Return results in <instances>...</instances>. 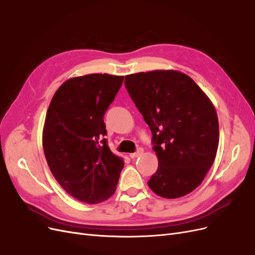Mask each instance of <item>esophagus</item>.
Segmentation results:
<instances>
[{"mask_svg": "<svg viewBox=\"0 0 255 255\" xmlns=\"http://www.w3.org/2000/svg\"><path fill=\"white\" fill-rule=\"evenodd\" d=\"M142 153H143V150H142L141 148H139V149H137V151H136V152H134V153H130V154H129V157H130V158L138 157V156H140Z\"/></svg>", "mask_w": 255, "mask_h": 255, "instance_id": "esophagus-1", "label": "esophagus"}]
</instances>
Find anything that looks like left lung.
Returning <instances> with one entry per match:
<instances>
[{
	"label": "left lung",
	"instance_id": "8db88e82",
	"mask_svg": "<svg viewBox=\"0 0 255 255\" xmlns=\"http://www.w3.org/2000/svg\"><path fill=\"white\" fill-rule=\"evenodd\" d=\"M125 84L151 129L158 158L149 187L167 199L186 196L202 183L217 153L213 103L194 80L175 70L129 74Z\"/></svg>",
	"mask_w": 255,
	"mask_h": 255
}]
</instances>
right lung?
<instances>
[{
  "instance_id": "add662e5",
  "label": "right lung",
  "mask_w": 255,
  "mask_h": 255,
  "mask_svg": "<svg viewBox=\"0 0 255 255\" xmlns=\"http://www.w3.org/2000/svg\"><path fill=\"white\" fill-rule=\"evenodd\" d=\"M123 76L87 74L57 89L45 117L42 145L50 170L69 195L96 204L117 187L125 163L107 145L104 115Z\"/></svg>"
}]
</instances>
